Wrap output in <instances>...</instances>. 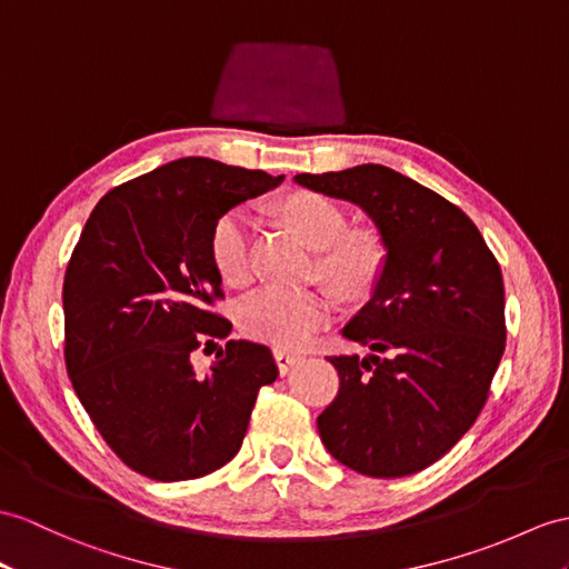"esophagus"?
<instances>
[{"mask_svg":"<svg viewBox=\"0 0 569 569\" xmlns=\"http://www.w3.org/2000/svg\"><path fill=\"white\" fill-rule=\"evenodd\" d=\"M301 359H303L301 352H289V350H282V348L274 350V362H277V367H280L282 373H287L295 365H299Z\"/></svg>","mask_w":569,"mask_h":569,"instance_id":"1","label":"esophagus"}]
</instances>
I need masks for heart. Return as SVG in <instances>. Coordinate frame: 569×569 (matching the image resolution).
<instances>
[{"mask_svg":"<svg viewBox=\"0 0 569 569\" xmlns=\"http://www.w3.org/2000/svg\"><path fill=\"white\" fill-rule=\"evenodd\" d=\"M284 219L311 248L321 251L318 270L342 295H362L377 280L381 243L371 231H348L338 204L321 196H295L284 204ZM256 219L246 207L219 217L212 231V260L229 284H243L253 274ZM332 313L323 289L266 284L239 303V326L256 340L280 348H303Z\"/></svg>","mask_w":569,"mask_h":569,"instance_id":"b5f03b06","label":"heart"}]
</instances>
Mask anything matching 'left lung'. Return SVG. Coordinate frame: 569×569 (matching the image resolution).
<instances>
[{"mask_svg":"<svg viewBox=\"0 0 569 569\" xmlns=\"http://www.w3.org/2000/svg\"><path fill=\"white\" fill-rule=\"evenodd\" d=\"M377 224L383 266L342 336L367 357H328L340 389L318 415L332 459L369 478L439 461L476 422L505 352V284L478 227L435 190L389 166L299 173Z\"/></svg>","mask_w":569,"mask_h":569,"instance_id":"left-lung-1","label":"left lung"}]
</instances>
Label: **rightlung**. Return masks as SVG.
I'll return each instance as SVG.
<instances>
[{"label": "right lung", "mask_w": 569, "mask_h": 569, "mask_svg": "<svg viewBox=\"0 0 569 569\" xmlns=\"http://www.w3.org/2000/svg\"><path fill=\"white\" fill-rule=\"evenodd\" d=\"M284 176L204 157L163 163L99 200L64 272V365L118 459L151 480H196L239 453L258 391L277 379L260 342L229 340L207 373L192 352L231 332L210 307L219 217Z\"/></svg>", "instance_id": "1"}]
</instances>
